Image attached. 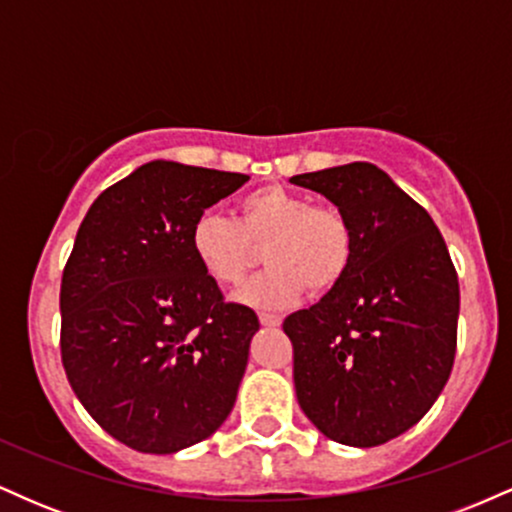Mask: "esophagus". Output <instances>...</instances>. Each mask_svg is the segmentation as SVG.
<instances>
[{
    "instance_id": "esophagus-1",
    "label": "esophagus",
    "mask_w": 512,
    "mask_h": 512,
    "mask_svg": "<svg viewBox=\"0 0 512 512\" xmlns=\"http://www.w3.org/2000/svg\"><path fill=\"white\" fill-rule=\"evenodd\" d=\"M260 322L264 327H279L281 317L279 315H269V313H260Z\"/></svg>"
}]
</instances>
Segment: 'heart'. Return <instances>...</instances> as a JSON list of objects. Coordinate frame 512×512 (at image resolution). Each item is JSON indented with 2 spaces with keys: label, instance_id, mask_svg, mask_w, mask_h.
Instances as JSON below:
<instances>
[{
  "label": "heart",
  "instance_id": "obj_1",
  "mask_svg": "<svg viewBox=\"0 0 512 512\" xmlns=\"http://www.w3.org/2000/svg\"><path fill=\"white\" fill-rule=\"evenodd\" d=\"M197 267L221 289H231L255 267L257 250L267 272L238 293L255 308H289L308 291L337 289L354 264V226L337 207L313 204L301 192L264 185L238 202L236 221L202 211L190 226Z\"/></svg>",
  "mask_w": 512,
  "mask_h": 512
}]
</instances>
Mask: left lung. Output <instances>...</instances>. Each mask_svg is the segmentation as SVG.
Here are the masks:
<instances>
[{
    "label": "left lung",
    "mask_w": 512,
    "mask_h": 512,
    "mask_svg": "<svg viewBox=\"0 0 512 512\" xmlns=\"http://www.w3.org/2000/svg\"><path fill=\"white\" fill-rule=\"evenodd\" d=\"M354 226L349 274L284 320L293 383L317 431L375 448L419 424L450 378L460 284L428 211L373 163L293 175Z\"/></svg>",
    "instance_id": "1"
}]
</instances>
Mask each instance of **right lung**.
<instances>
[{"label":"right lung","instance_id":"obj_1","mask_svg":"<svg viewBox=\"0 0 512 512\" xmlns=\"http://www.w3.org/2000/svg\"><path fill=\"white\" fill-rule=\"evenodd\" d=\"M250 178L151 161L91 204L62 274V363L96 424L170 455L236 404L255 310L226 303L190 252V226Z\"/></svg>","mask_w":512,"mask_h":512}]
</instances>
